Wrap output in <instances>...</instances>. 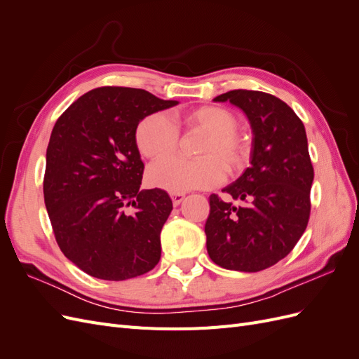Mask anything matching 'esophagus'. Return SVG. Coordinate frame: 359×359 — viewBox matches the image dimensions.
<instances>
[{"instance_id":"esophagus-1","label":"esophagus","mask_w":359,"mask_h":359,"mask_svg":"<svg viewBox=\"0 0 359 359\" xmlns=\"http://www.w3.org/2000/svg\"><path fill=\"white\" fill-rule=\"evenodd\" d=\"M184 198H186V194H184V193H170L172 203L175 206H178L184 201Z\"/></svg>"}]
</instances>
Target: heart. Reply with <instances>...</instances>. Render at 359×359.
<instances>
[{
  "instance_id": "b5f03b06",
  "label": "heart",
  "mask_w": 359,
  "mask_h": 359,
  "mask_svg": "<svg viewBox=\"0 0 359 359\" xmlns=\"http://www.w3.org/2000/svg\"><path fill=\"white\" fill-rule=\"evenodd\" d=\"M175 121L187 132L206 135L198 149V160L165 158L175 153L180 130L165 114H151L136 128L139 153L149 160L165 158L148 169L151 186L172 193L210 189L229 175L240 173L252 157V139L238 128L240 119L222 106H199L175 115Z\"/></svg>"
}]
</instances>
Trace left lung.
I'll use <instances>...</instances> for the list:
<instances>
[{
    "mask_svg": "<svg viewBox=\"0 0 359 359\" xmlns=\"http://www.w3.org/2000/svg\"><path fill=\"white\" fill-rule=\"evenodd\" d=\"M215 102L241 107L253 130L252 166L210 196L206 250L226 269L257 273L286 257L309 224L314 170L306 128L278 97L252 90L227 91Z\"/></svg>",
    "mask_w": 359,
    "mask_h": 359,
    "instance_id": "left-lung-1",
    "label": "left lung"
}]
</instances>
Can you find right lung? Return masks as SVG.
Masks as SVG:
<instances>
[{"label":"right lung","mask_w":359,"mask_h":359,"mask_svg":"<svg viewBox=\"0 0 359 359\" xmlns=\"http://www.w3.org/2000/svg\"><path fill=\"white\" fill-rule=\"evenodd\" d=\"M177 103L139 88L100 86L53 126L43 194L58 247L83 273L121 281L158 264L172 201L161 189L139 190L144 163L136 128Z\"/></svg>","instance_id":"1"}]
</instances>
